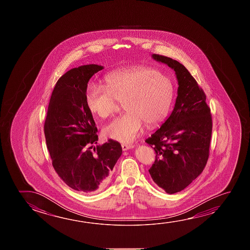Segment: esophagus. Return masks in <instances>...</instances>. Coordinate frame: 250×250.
Wrapping results in <instances>:
<instances>
[{
  "label": "esophagus",
  "instance_id": "34e87169",
  "mask_svg": "<svg viewBox=\"0 0 250 250\" xmlns=\"http://www.w3.org/2000/svg\"><path fill=\"white\" fill-rule=\"evenodd\" d=\"M133 147H134V146H133V145L122 144V149H123V151H127V150H129V149H132Z\"/></svg>",
  "mask_w": 250,
  "mask_h": 250
}]
</instances>
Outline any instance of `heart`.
Returning a JSON list of instances; mask_svg holds the SVG:
<instances>
[{
	"instance_id": "heart-1",
	"label": "heart",
	"mask_w": 250,
	"mask_h": 250,
	"mask_svg": "<svg viewBox=\"0 0 250 250\" xmlns=\"http://www.w3.org/2000/svg\"><path fill=\"white\" fill-rule=\"evenodd\" d=\"M106 86L90 83L86 88L88 109L100 119L111 117L123 104L126 113L103 129V134L131 142L146 124L155 127L164 121L172 106L174 89L170 78L148 67L119 70L107 75Z\"/></svg>"
}]
</instances>
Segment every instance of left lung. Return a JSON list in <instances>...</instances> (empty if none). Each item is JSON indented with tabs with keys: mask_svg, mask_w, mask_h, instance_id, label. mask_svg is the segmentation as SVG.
Masks as SVG:
<instances>
[{
	"mask_svg": "<svg viewBox=\"0 0 250 250\" xmlns=\"http://www.w3.org/2000/svg\"><path fill=\"white\" fill-rule=\"evenodd\" d=\"M151 58L175 71L178 96L172 111L160 129L146 142L156 159L149 169L151 179L170 194L180 192L204 170L212 136V116L206 95L183 64L152 54Z\"/></svg>",
	"mask_w": 250,
	"mask_h": 250,
	"instance_id": "left-lung-1",
	"label": "left lung"
}]
</instances>
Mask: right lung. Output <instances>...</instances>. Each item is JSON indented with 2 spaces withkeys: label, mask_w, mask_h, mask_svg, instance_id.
<instances>
[{
  "label": "right lung",
  "mask_w": 250,
  "mask_h": 250,
  "mask_svg": "<svg viewBox=\"0 0 250 250\" xmlns=\"http://www.w3.org/2000/svg\"><path fill=\"white\" fill-rule=\"evenodd\" d=\"M103 69L98 64H87L62 75L52 91L44 123L55 171L70 188L86 193H96L106 187L122 154L121 145L112 139L94 146L99 136L86 104V88L90 78Z\"/></svg>",
  "instance_id": "obj_1"
}]
</instances>
